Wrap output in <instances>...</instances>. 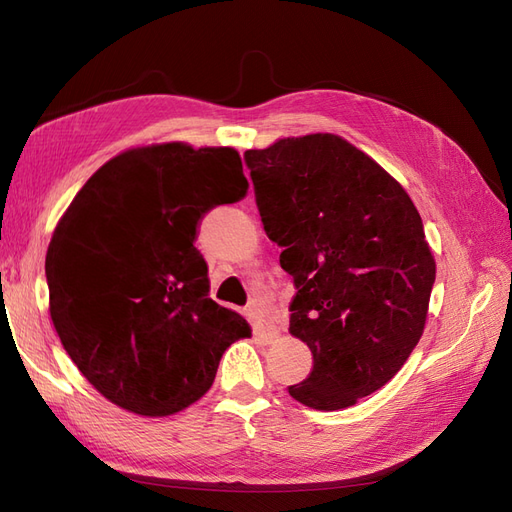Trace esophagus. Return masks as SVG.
I'll list each match as a JSON object with an SVG mask.
<instances>
[{
	"instance_id": "esophagus-1",
	"label": "esophagus",
	"mask_w": 512,
	"mask_h": 512,
	"mask_svg": "<svg viewBox=\"0 0 512 512\" xmlns=\"http://www.w3.org/2000/svg\"><path fill=\"white\" fill-rule=\"evenodd\" d=\"M247 316H250V320H252V324H254V331H256L260 337L273 339V337L277 335V329L265 318V314H262L260 309L250 307V309H247Z\"/></svg>"
}]
</instances>
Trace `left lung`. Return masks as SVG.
<instances>
[{
  "label": "left lung",
  "mask_w": 512,
  "mask_h": 512,
  "mask_svg": "<svg viewBox=\"0 0 512 512\" xmlns=\"http://www.w3.org/2000/svg\"><path fill=\"white\" fill-rule=\"evenodd\" d=\"M267 237L297 294L290 333L312 350L288 393L316 410L382 389L423 335L436 262L423 220L386 170L335 134L245 151Z\"/></svg>",
  "instance_id": "1"
}]
</instances>
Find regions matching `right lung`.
Here are the masks:
<instances>
[{
  "label": "right lung",
  "instance_id": "right-lung-1",
  "mask_svg": "<svg viewBox=\"0 0 512 512\" xmlns=\"http://www.w3.org/2000/svg\"><path fill=\"white\" fill-rule=\"evenodd\" d=\"M250 183L232 147L164 143L98 168L46 252L51 318L81 374L143 416L194 404L250 324L209 299L198 224Z\"/></svg>",
  "mask_w": 512,
  "mask_h": 512
}]
</instances>
